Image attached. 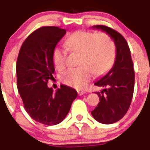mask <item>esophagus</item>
<instances>
[{"mask_svg": "<svg viewBox=\"0 0 150 150\" xmlns=\"http://www.w3.org/2000/svg\"><path fill=\"white\" fill-rule=\"evenodd\" d=\"M85 93H86V92L83 91H78V95H79V96H82V95H83Z\"/></svg>", "mask_w": 150, "mask_h": 150, "instance_id": "1", "label": "esophagus"}]
</instances>
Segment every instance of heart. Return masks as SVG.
Wrapping results in <instances>:
<instances>
[{"mask_svg": "<svg viewBox=\"0 0 150 150\" xmlns=\"http://www.w3.org/2000/svg\"><path fill=\"white\" fill-rule=\"evenodd\" d=\"M64 45L69 51L79 53V67L71 68L62 75V80L67 86L78 89L86 87L93 76L106 73L112 67L116 57L113 40L104 33L77 30L67 37ZM54 65L59 70L65 67V51L56 47L52 51Z\"/></svg>", "mask_w": 150, "mask_h": 150, "instance_id": "1", "label": "heart"}]
</instances>
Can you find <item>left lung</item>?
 Returning a JSON list of instances; mask_svg holds the SVG:
<instances>
[{"mask_svg": "<svg viewBox=\"0 0 150 150\" xmlns=\"http://www.w3.org/2000/svg\"><path fill=\"white\" fill-rule=\"evenodd\" d=\"M92 28L108 34L116 47L112 67L94 83L95 86L104 87V89L101 92H95L99 96V102L91 112L96 121L112 124L123 117L132 100L135 73L131 51L125 39L113 29L104 25H94Z\"/></svg>", "mask_w": 150, "mask_h": 150, "instance_id": "1", "label": "left lung"}]
</instances>
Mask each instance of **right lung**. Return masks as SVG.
<instances>
[{
  "label": "right lung",
  "mask_w": 150,
  "mask_h": 150,
  "mask_svg": "<svg viewBox=\"0 0 150 150\" xmlns=\"http://www.w3.org/2000/svg\"><path fill=\"white\" fill-rule=\"evenodd\" d=\"M65 33L57 27L35 30L22 43L16 62L17 88L25 110L33 120L47 125L62 121L78 95L67 86L62 85L55 93L47 86L55 71L52 51Z\"/></svg>",
  "instance_id": "obj_1"
}]
</instances>
